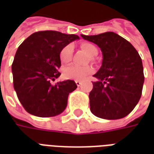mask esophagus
Segmentation results:
<instances>
[{
	"label": "esophagus",
	"instance_id": "obj_1",
	"mask_svg": "<svg viewBox=\"0 0 154 154\" xmlns=\"http://www.w3.org/2000/svg\"><path fill=\"white\" fill-rule=\"evenodd\" d=\"M75 82H76V84H77V85L78 87L81 86V85H82V82H81V81H75Z\"/></svg>",
	"mask_w": 154,
	"mask_h": 154
}]
</instances>
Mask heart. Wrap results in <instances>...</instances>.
<instances>
[{"label":"heart","mask_w":154,"mask_h":154,"mask_svg":"<svg viewBox=\"0 0 154 154\" xmlns=\"http://www.w3.org/2000/svg\"><path fill=\"white\" fill-rule=\"evenodd\" d=\"M82 49L88 53L89 57H94L97 54V49L94 45L88 42H84L81 45ZM73 46L72 45L69 44L60 49V59L61 62H69L72 57ZM93 72V69L90 66H79L77 65H69L63 69V75L65 78L73 80H82Z\"/></svg>","instance_id":"1"}]
</instances>
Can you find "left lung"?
I'll use <instances>...</instances> for the list:
<instances>
[{"label": "left lung", "instance_id": "obj_1", "mask_svg": "<svg viewBox=\"0 0 154 154\" xmlns=\"http://www.w3.org/2000/svg\"><path fill=\"white\" fill-rule=\"evenodd\" d=\"M97 45L102 52V65L94 75L89 93L90 110L103 119L123 118L133 111L141 98L144 72L141 58L127 40L112 32L94 36L81 35Z\"/></svg>", "mask_w": 154, "mask_h": 154}]
</instances>
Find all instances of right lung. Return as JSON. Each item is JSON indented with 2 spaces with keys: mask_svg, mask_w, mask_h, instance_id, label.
I'll list each match as a JSON object with an SVG mask.
<instances>
[{
  "mask_svg": "<svg viewBox=\"0 0 154 154\" xmlns=\"http://www.w3.org/2000/svg\"><path fill=\"white\" fill-rule=\"evenodd\" d=\"M75 34L39 31L30 35L18 47L12 64L13 87L23 107L40 117H54L67 106L68 97L77 89L74 81L52 84L60 77V51L74 40Z\"/></svg>",
  "mask_w": 154,
  "mask_h": 154,
  "instance_id": "right-lung-1",
  "label": "right lung"
}]
</instances>
